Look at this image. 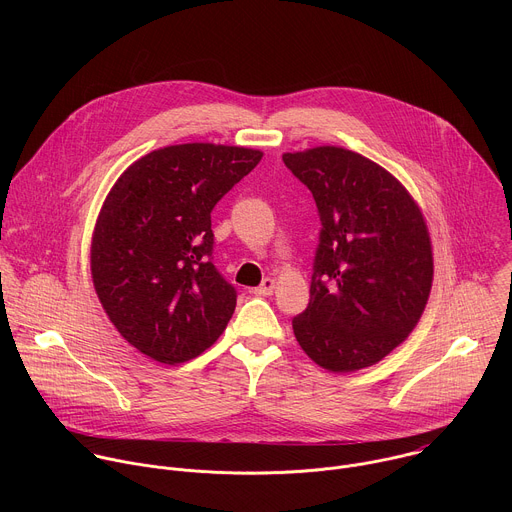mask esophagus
<instances>
[{"instance_id": "34e87169", "label": "esophagus", "mask_w": 512, "mask_h": 512, "mask_svg": "<svg viewBox=\"0 0 512 512\" xmlns=\"http://www.w3.org/2000/svg\"><path fill=\"white\" fill-rule=\"evenodd\" d=\"M273 291H275V279H271V277H265V279L261 281V285L255 287V294H257V296H271Z\"/></svg>"}]
</instances>
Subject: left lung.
I'll list each match as a JSON object with an SVG mask.
<instances>
[{
	"mask_svg": "<svg viewBox=\"0 0 512 512\" xmlns=\"http://www.w3.org/2000/svg\"><path fill=\"white\" fill-rule=\"evenodd\" d=\"M314 194L322 233L308 310L291 320L302 350L330 373L367 369L417 326L433 283L421 206L383 166L340 145L285 152Z\"/></svg>",
	"mask_w": 512,
	"mask_h": 512,
	"instance_id": "8db88e82",
	"label": "left lung"
}]
</instances>
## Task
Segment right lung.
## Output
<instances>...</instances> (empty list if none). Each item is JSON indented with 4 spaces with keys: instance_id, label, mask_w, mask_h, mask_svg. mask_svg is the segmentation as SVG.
Returning a JSON list of instances; mask_svg holds the SVG:
<instances>
[{
    "instance_id": "1",
    "label": "right lung",
    "mask_w": 512,
    "mask_h": 512,
    "mask_svg": "<svg viewBox=\"0 0 512 512\" xmlns=\"http://www.w3.org/2000/svg\"><path fill=\"white\" fill-rule=\"evenodd\" d=\"M261 158L243 145H166L109 190L93 229L91 277L105 314L141 354L180 364L225 332L237 294L210 261V212Z\"/></svg>"
}]
</instances>
